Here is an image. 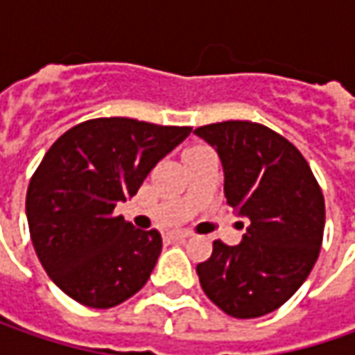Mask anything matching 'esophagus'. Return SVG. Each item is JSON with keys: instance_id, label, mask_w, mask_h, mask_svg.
<instances>
[{"instance_id": "esophagus-1", "label": "esophagus", "mask_w": 355, "mask_h": 355, "mask_svg": "<svg viewBox=\"0 0 355 355\" xmlns=\"http://www.w3.org/2000/svg\"><path fill=\"white\" fill-rule=\"evenodd\" d=\"M187 237H189V233H185V231H173V233L168 235L170 241H185Z\"/></svg>"}]
</instances>
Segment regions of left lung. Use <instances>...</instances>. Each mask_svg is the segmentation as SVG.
Masks as SVG:
<instances>
[{
    "label": "left lung",
    "instance_id": "8db88e82",
    "mask_svg": "<svg viewBox=\"0 0 355 355\" xmlns=\"http://www.w3.org/2000/svg\"><path fill=\"white\" fill-rule=\"evenodd\" d=\"M196 134L221 157L227 203L251 221L237 247L213 241L198 265L201 288L233 318L265 316L302 286L320 254V185L300 150L265 124L227 120Z\"/></svg>",
    "mask_w": 355,
    "mask_h": 355
}]
</instances>
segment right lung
I'll return each mask as SVG.
<instances>
[{
  "label": "right lung",
  "instance_id": "add662e5",
  "mask_svg": "<svg viewBox=\"0 0 355 355\" xmlns=\"http://www.w3.org/2000/svg\"><path fill=\"white\" fill-rule=\"evenodd\" d=\"M189 132L191 126L92 118L49 148L31 175L25 209L35 252L67 296L83 306L112 308L148 282L162 235L136 229L114 207L138 193Z\"/></svg>",
  "mask_w": 355,
  "mask_h": 355
}]
</instances>
